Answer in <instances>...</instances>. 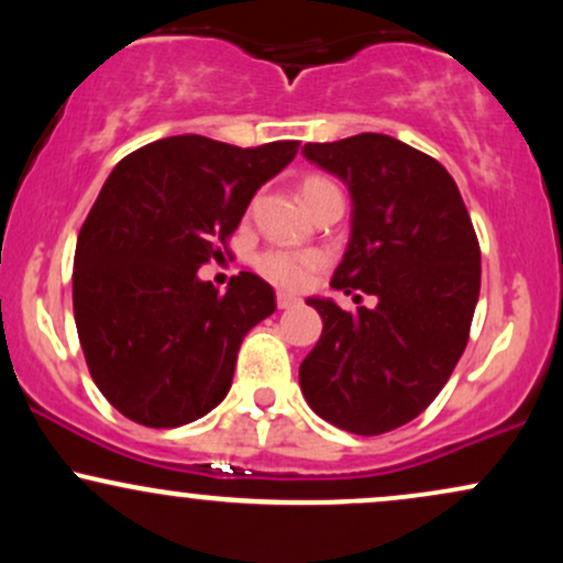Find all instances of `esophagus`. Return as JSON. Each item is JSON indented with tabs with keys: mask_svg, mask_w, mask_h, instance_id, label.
<instances>
[{
	"mask_svg": "<svg viewBox=\"0 0 563 563\" xmlns=\"http://www.w3.org/2000/svg\"><path fill=\"white\" fill-rule=\"evenodd\" d=\"M277 307L280 309H290V307H296V303H301V299L299 296H294V294H286V290H280V294H277Z\"/></svg>",
	"mask_w": 563,
	"mask_h": 563,
	"instance_id": "obj_1",
	"label": "esophagus"
}]
</instances>
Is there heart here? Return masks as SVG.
I'll return each mask as SVG.
<instances>
[{
  "instance_id": "obj_1",
  "label": "heart",
  "mask_w": 563,
  "mask_h": 563,
  "mask_svg": "<svg viewBox=\"0 0 563 563\" xmlns=\"http://www.w3.org/2000/svg\"><path fill=\"white\" fill-rule=\"evenodd\" d=\"M335 190L331 179L320 177V174H309L301 183V198L303 203H312L322 192ZM322 264V254L318 251H296V249H269L256 260V269L267 277L269 283L283 288H301L309 277L314 275Z\"/></svg>"
}]
</instances>
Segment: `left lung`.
<instances>
[{"label":"left lung","instance_id":"1","mask_svg":"<svg viewBox=\"0 0 563 563\" xmlns=\"http://www.w3.org/2000/svg\"><path fill=\"white\" fill-rule=\"evenodd\" d=\"M301 153L352 196V235L331 286L378 301L344 312L307 299L322 335L299 367L301 394L322 421L386 434L434 402L468 344L479 241L448 169L389 134L309 142Z\"/></svg>","mask_w":563,"mask_h":563}]
</instances>
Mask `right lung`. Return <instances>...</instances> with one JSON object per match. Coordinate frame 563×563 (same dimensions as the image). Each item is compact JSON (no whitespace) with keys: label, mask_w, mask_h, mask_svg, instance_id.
Returning a JSON list of instances; mask_svg holds the SVG:
<instances>
[{"label":"right lung","mask_w":563,"mask_h":563,"mask_svg":"<svg viewBox=\"0 0 563 563\" xmlns=\"http://www.w3.org/2000/svg\"><path fill=\"white\" fill-rule=\"evenodd\" d=\"M296 151V140L238 147L177 134L106 179L76 241L74 318L97 389L129 421L174 429L228 397L238 349L275 312V290L241 273L219 294L198 269Z\"/></svg>","instance_id":"1"}]
</instances>
